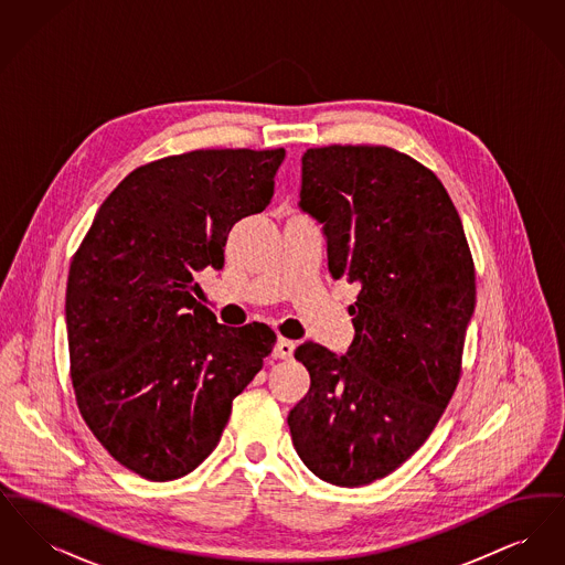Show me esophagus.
<instances>
[{
    "label": "esophagus",
    "instance_id": "obj_1",
    "mask_svg": "<svg viewBox=\"0 0 565 565\" xmlns=\"http://www.w3.org/2000/svg\"><path fill=\"white\" fill-rule=\"evenodd\" d=\"M295 348L296 345L292 341H288V339L279 337V339H277V343H275V348H273V355H275V358H279V360H288V358H292Z\"/></svg>",
    "mask_w": 565,
    "mask_h": 565
}]
</instances>
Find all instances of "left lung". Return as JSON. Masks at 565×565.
<instances>
[{
  "instance_id": "8db88e82",
  "label": "left lung",
  "mask_w": 565,
  "mask_h": 565,
  "mask_svg": "<svg viewBox=\"0 0 565 565\" xmlns=\"http://www.w3.org/2000/svg\"><path fill=\"white\" fill-rule=\"evenodd\" d=\"M300 210L323 224L328 269L360 284L345 355L302 343L311 387L288 415L296 454L326 483L387 477L436 428L461 375L475 263L428 167L387 146L302 154Z\"/></svg>"
}]
</instances>
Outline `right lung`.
<instances>
[{
  "label": "right lung",
  "instance_id": "1",
  "mask_svg": "<svg viewBox=\"0 0 565 565\" xmlns=\"http://www.w3.org/2000/svg\"><path fill=\"white\" fill-rule=\"evenodd\" d=\"M284 157L222 148L141 164L72 258L65 320L82 419L148 481L180 479L214 451L275 345L265 323L215 322L194 275L222 269L233 224L267 210Z\"/></svg>",
  "mask_w": 565,
  "mask_h": 565
}]
</instances>
